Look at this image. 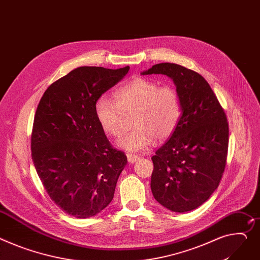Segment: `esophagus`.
<instances>
[{"mask_svg":"<svg viewBox=\"0 0 260 260\" xmlns=\"http://www.w3.org/2000/svg\"><path fill=\"white\" fill-rule=\"evenodd\" d=\"M127 158H128V161L130 164H135L139 159V156L138 155H134V154H128Z\"/></svg>","mask_w":260,"mask_h":260,"instance_id":"esophagus-1","label":"esophagus"}]
</instances>
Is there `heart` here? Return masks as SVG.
<instances>
[{"label":"heart","mask_w":260,"mask_h":260,"mask_svg":"<svg viewBox=\"0 0 260 260\" xmlns=\"http://www.w3.org/2000/svg\"><path fill=\"white\" fill-rule=\"evenodd\" d=\"M134 111L130 133L118 139L117 146L128 152H141L158 141L167 139L175 130L181 113L178 92L171 86H159L146 78L137 77L113 92V101L105 96L96 100L94 115L104 133L121 136L123 114Z\"/></svg>","instance_id":"heart-1"}]
</instances>
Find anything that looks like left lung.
Returning a JSON list of instances; mask_svg holds the SVG:
<instances>
[{
  "mask_svg": "<svg viewBox=\"0 0 260 260\" xmlns=\"http://www.w3.org/2000/svg\"><path fill=\"white\" fill-rule=\"evenodd\" d=\"M152 74L173 80L181 104L174 132L152 157V193L174 212L190 211L207 201L222 179L229 143L227 117L200 74L169 62L142 73Z\"/></svg>",
  "mask_w": 260,
  "mask_h": 260,
  "instance_id": "obj_1",
  "label": "left lung"
}]
</instances>
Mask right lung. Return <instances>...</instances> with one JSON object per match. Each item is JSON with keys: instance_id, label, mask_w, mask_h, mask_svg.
Listing matches in <instances>:
<instances>
[{"instance_id": "right-lung-1", "label": "right lung", "mask_w": 260, "mask_h": 260, "mask_svg": "<svg viewBox=\"0 0 260 260\" xmlns=\"http://www.w3.org/2000/svg\"><path fill=\"white\" fill-rule=\"evenodd\" d=\"M129 70L77 68L51 84L37 106L34 167L52 201L75 217H91L109 205L127 165L99 126L94 104Z\"/></svg>"}]
</instances>
